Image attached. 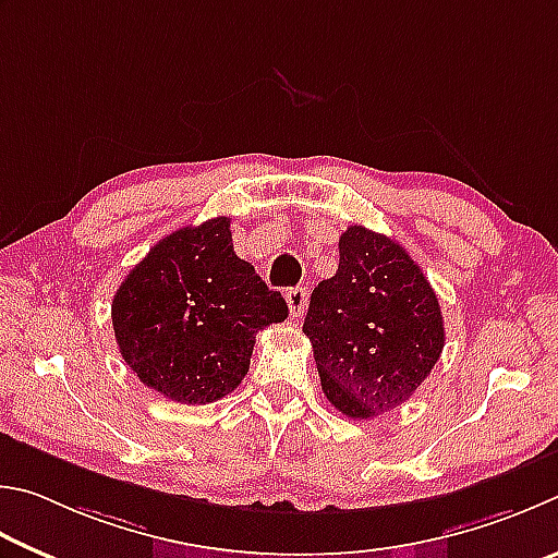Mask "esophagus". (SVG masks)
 <instances>
[{
	"mask_svg": "<svg viewBox=\"0 0 558 558\" xmlns=\"http://www.w3.org/2000/svg\"><path fill=\"white\" fill-rule=\"evenodd\" d=\"M306 301H308V291H306L304 287H296V289H289V291H287V304H289L291 318L304 316Z\"/></svg>",
	"mask_w": 558,
	"mask_h": 558,
	"instance_id": "34e87169",
	"label": "esophagus"
}]
</instances>
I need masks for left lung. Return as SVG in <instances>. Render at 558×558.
<instances>
[{"label":"left lung","mask_w":558,"mask_h":558,"mask_svg":"<svg viewBox=\"0 0 558 558\" xmlns=\"http://www.w3.org/2000/svg\"><path fill=\"white\" fill-rule=\"evenodd\" d=\"M336 277L311 294L304 333L320 387L350 418L392 412L432 375L444 350V316L432 284L402 244L350 225Z\"/></svg>","instance_id":"1"}]
</instances>
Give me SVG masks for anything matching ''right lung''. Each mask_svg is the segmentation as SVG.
I'll list each match as a JSON object with an SVG mask.
<instances>
[{
    "instance_id": "obj_1",
    "label": "right lung",
    "mask_w": 558,
    "mask_h": 558,
    "mask_svg": "<svg viewBox=\"0 0 558 558\" xmlns=\"http://www.w3.org/2000/svg\"><path fill=\"white\" fill-rule=\"evenodd\" d=\"M287 316L284 296L234 254L228 218L166 234L112 299L124 363L181 404L230 395L247 375L259 330Z\"/></svg>"
}]
</instances>
